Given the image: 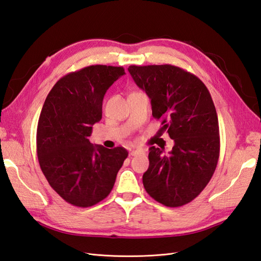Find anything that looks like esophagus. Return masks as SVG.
<instances>
[{
  "label": "esophagus",
  "instance_id": "34e87169",
  "mask_svg": "<svg viewBox=\"0 0 261 261\" xmlns=\"http://www.w3.org/2000/svg\"><path fill=\"white\" fill-rule=\"evenodd\" d=\"M141 152H145L144 150H141V149H133V150H130L129 151V155H137V154H139V153H141Z\"/></svg>",
  "mask_w": 261,
  "mask_h": 261
}]
</instances>
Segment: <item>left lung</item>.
Returning a JSON list of instances; mask_svg holds the SVG:
<instances>
[{
  "label": "left lung",
  "mask_w": 261,
  "mask_h": 261,
  "mask_svg": "<svg viewBox=\"0 0 261 261\" xmlns=\"http://www.w3.org/2000/svg\"><path fill=\"white\" fill-rule=\"evenodd\" d=\"M128 72L151 100L152 116L162 120L160 130L174 140L169 154L149 148L146 192L167 207L184 206L207 186L219 160V122L210 92L177 66L130 65Z\"/></svg>",
  "instance_id": "left-lung-1"
}]
</instances>
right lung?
<instances>
[{"instance_id": "1", "label": "right lung", "mask_w": 261, "mask_h": 261, "mask_svg": "<svg viewBox=\"0 0 261 261\" xmlns=\"http://www.w3.org/2000/svg\"><path fill=\"white\" fill-rule=\"evenodd\" d=\"M123 67L91 65L62 77L46 97L37 128V154L50 186L76 207H91L111 193L127 158L123 147L92 145L107 90Z\"/></svg>"}]
</instances>
